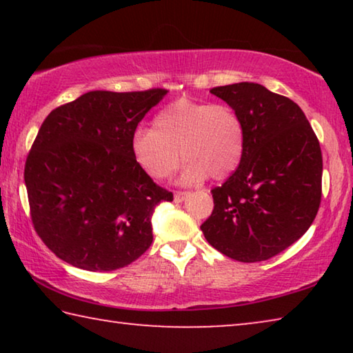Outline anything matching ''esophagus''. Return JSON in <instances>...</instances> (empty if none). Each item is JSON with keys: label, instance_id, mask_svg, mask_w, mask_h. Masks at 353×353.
Returning a JSON list of instances; mask_svg holds the SVG:
<instances>
[{"label": "esophagus", "instance_id": "1", "mask_svg": "<svg viewBox=\"0 0 353 353\" xmlns=\"http://www.w3.org/2000/svg\"><path fill=\"white\" fill-rule=\"evenodd\" d=\"M190 193L188 191H174V202H182L185 201Z\"/></svg>", "mask_w": 353, "mask_h": 353}]
</instances>
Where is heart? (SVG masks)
<instances>
[{
    "mask_svg": "<svg viewBox=\"0 0 353 353\" xmlns=\"http://www.w3.org/2000/svg\"><path fill=\"white\" fill-rule=\"evenodd\" d=\"M246 132L234 107L224 103L179 99L155 115L151 128H139L130 149L135 163L155 181H165L187 159L181 181L196 183L210 176L223 181L240 165Z\"/></svg>",
    "mask_w": 353,
    "mask_h": 353,
    "instance_id": "1",
    "label": "heart"
}]
</instances>
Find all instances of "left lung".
Here are the masks:
<instances>
[{"label": "left lung", "mask_w": 353, "mask_h": 353, "mask_svg": "<svg viewBox=\"0 0 353 353\" xmlns=\"http://www.w3.org/2000/svg\"><path fill=\"white\" fill-rule=\"evenodd\" d=\"M210 93L240 113L246 148L234 174L212 190L214 207L201 230L229 259L268 260L305 234L319 210V140L294 101L260 83H232Z\"/></svg>", "instance_id": "8db88e82"}]
</instances>
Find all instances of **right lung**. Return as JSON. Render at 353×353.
<instances>
[{
    "label": "right lung",
    "mask_w": 353,
    "mask_h": 353,
    "mask_svg": "<svg viewBox=\"0 0 353 353\" xmlns=\"http://www.w3.org/2000/svg\"><path fill=\"white\" fill-rule=\"evenodd\" d=\"M166 92H88L45 118L25 183L34 229L61 260L107 272L151 246L154 208L172 193L135 163L130 141Z\"/></svg>",
    "instance_id": "obj_1"
}]
</instances>
